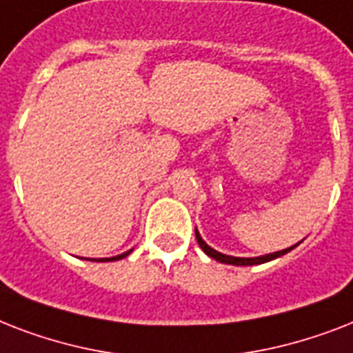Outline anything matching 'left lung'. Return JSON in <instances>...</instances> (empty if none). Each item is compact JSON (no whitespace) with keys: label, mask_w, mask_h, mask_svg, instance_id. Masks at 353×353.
Masks as SVG:
<instances>
[{"label":"left lung","mask_w":353,"mask_h":353,"mask_svg":"<svg viewBox=\"0 0 353 353\" xmlns=\"http://www.w3.org/2000/svg\"><path fill=\"white\" fill-rule=\"evenodd\" d=\"M196 240H198L199 247L203 249L205 254H209L210 258H214V260H218V262L221 263H231V265H254V263H263V262H269V260H274V258L282 256V254H285V252H290L293 247H290V249H284V251H276V252H271V254H265V256H258V258H236V256H227V254H221V252L214 251L212 247H209L207 243H205L203 240H201V236H199V232L196 231Z\"/></svg>","instance_id":"1"}]
</instances>
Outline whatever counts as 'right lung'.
<instances>
[{
  "mask_svg": "<svg viewBox=\"0 0 353 353\" xmlns=\"http://www.w3.org/2000/svg\"><path fill=\"white\" fill-rule=\"evenodd\" d=\"M130 252H132V251H126V252H122V254H119V256H113V258H104V260H121V258L128 256V254H130Z\"/></svg>",
  "mask_w": 353,
  "mask_h": 353,
  "instance_id": "add662e5",
  "label": "right lung"
}]
</instances>
